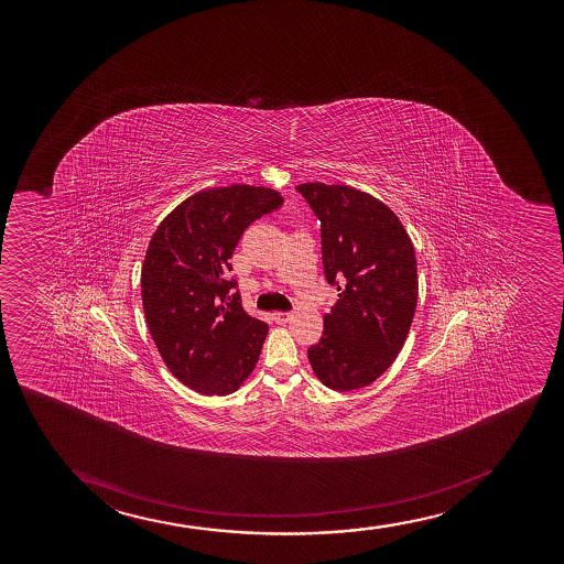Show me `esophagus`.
<instances>
[{
	"instance_id": "1",
	"label": "esophagus",
	"mask_w": 564,
	"mask_h": 564,
	"mask_svg": "<svg viewBox=\"0 0 564 564\" xmlns=\"http://www.w3.org/2000/svg\"><path fill=\"white\" fill-rule=\"evenodd\" d=\"M272 317H274L276 324H288V322L292 319V314H290V312H274Z\"/></svg>"
}]
</instances>
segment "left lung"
<instances>
[{
    "label": "left lung",
    "mask_w": 564,
    "mask_h": 564,
    "mask_svg": "<svg viewBox=\"0 0 564 564\" xmlns=\"http://www.w3.org/2000/svg\"><path fill=\"white\" fill-rule=\"evenodd\" d=\"M297 189L322 221L325 279L338 285L308 361L329 389L367 388L409 337L417 305L414 245L397 214L367 192L324 182Z\"/></svg>",
    "instance_id": "8db88e82"
}]
</instances>
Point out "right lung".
Here are the masks:
<instances>
[{
  "label": "right lung",
  "instance_id": "right-lung-1",
  "mask_svg": "<svg viewBox=\"0 0 564 564\" xmlns=\"http://www.w3.org/2000/svg\"><path fill=\"white\" fill-rule=\"evenodd\" d=\"M282 205L276 189L248 184L202 189L173 208L150 239L141 295L155 348L176 380L202 395L247 382L269 325L242 308L227 272L240 235Z\"/></svg>",
  "mask_w": 564,
  "mask_h": 564
}]
</instances>
